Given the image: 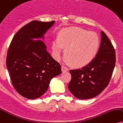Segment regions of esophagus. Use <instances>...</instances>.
<instances>
[{
  "instance_id": "esophagus-1",
  "label": "esophagus",
  "mask_w": 123,
  "mask_h": 123,
  "mask_svg": "<svg viewBox=\"0 0 123 123\" xmlns=\"http://www.w3.org/2000/svg\"><path fill=\"white\" fill-rule=\"evenodd\" d=\"M62 72H67V71H68V67L67 66H62Z\"/></svg>"
}]
</instances>
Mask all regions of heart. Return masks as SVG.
<instances>
[{"instance_id": "obj_1", "label": "heart", "mask_w": 123, "mask_h": 123, "mask_svg": "<svg viewBox=\"0 0 123 123\" xmlns=\"http://www.w3.org/2000/svg\"><path fill=\"white\" fill-rule=\"evenodd\" d=\"M98 38L93 32L80 28H70L60 32L58 39L52 43V52L55 59L60 58L63 47L66 48V60L75 67H83L89 64L98 52Z\"/></svg>"}]
</instances>
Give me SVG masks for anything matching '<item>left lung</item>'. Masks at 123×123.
Masks as SVG:
<instances>
[{
  "instance_id": "8db88e82",
  "label": "left lung",
  "mask_w": 123,
  "mask_h": 123,
  "mask_svg": "<svg viewBox=\"0 0 123 123\" xmlns=\"http://www.w3.org/2000/svg\"><path fill=\"white\" fill-rule=\"evenodd\" d=\"M96 56L81 68L69 71L71 80L68 88L76 98L88 99L99 95L110 83L116 63L113 45L103 31Z\"/></svg>"
}]
</instances>
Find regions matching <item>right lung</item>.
<instances>
[{"label":"right lung","mask_w":123,"mask_h":123,"mask_svg":"<svg viewBox=\"0 0 123 123\" xmlns=\"http://www.w3.org/2000/svg\"><path fill=\"white\" fill-rule=\"evenodd\" d=\"M55 21L33 20L20 29L9 46L6 66L14 88L22 96L35 99L42 96L51 79L62 73L61 66L47 51L43 35Z\"/></svg>","instance_id":"1"}]
</instances>
